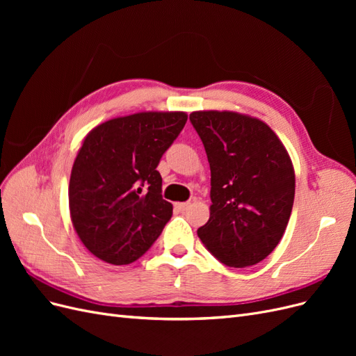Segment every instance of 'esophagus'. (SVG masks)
Listing matches in <instances>:
<instances>
[{
  "label": "esophagus",
  "mask_w": 356,
  "mask_h": 356,
  "mask_svg": "<svg viewBox=\"0 0 356 356\" xmlns=\"http://www.w3.org/2000/svg\"><path fill=\"white\" fill-rule=\"evenodd\" d=\"M190 207V202H178L175 203V208L179 211H186Z\"/></svg>",
  "instance_id": "esophagus-1"
}]
</instances>
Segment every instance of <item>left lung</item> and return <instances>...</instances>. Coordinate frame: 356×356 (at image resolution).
Listing matches in <instances>:
<instances>
[{
    "mask_svg": "<svg viewBox=\"0 0 356 356\" xmlns=\"http://www.w3.org/2000/svg\"><path fill=\"white\" fill-rule=\"evenodd\" d=\"M211 166V213L197 234L229 267L263 261L293 211L296 174L281 139L263 120L234 111H193Z\"/></svg>",
    "mask_w": 356,
    "mask_h": 356,
    "instance_id": "obj_1",
    "label": "left lung"
}]
</instances>
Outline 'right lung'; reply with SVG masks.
<instances>
[{
  "instance_id": "add662e5",
  "label": "right lung",
  "mask_w": 356,
  "mask_h": 356,
  "mask_svg": "<svg viewBox=\"0 0 356 356\" xmlns=\"http://www.w3.org/2000/svg\"><path fill=\"white\" fill-rule=\"evenodd\" d=\"M186 122L184 111L135 113L98 124L83 139L70 178V215L99 260L134 263L170 220L156 168Z\"/></svg>"
}]
</instances>
